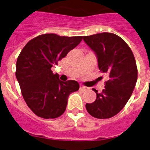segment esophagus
Returning <instances> with one entry per match:
<instances>
[{"label":"esophagus","instance_id":"esophagus-1","mask_svg":"<svg viewBox=\"0 0 150 150\" xmlns=\"http://www.w3.org/2000/svg\"><path fill=\"white\" fill-rule=\"evenodd\" d=\"M79 89L82 90V91H88V90H89V88H88V87L81 86H80V88H79Z\"/></svg>","mask_w":150,"mask_h":150}]
</instances>
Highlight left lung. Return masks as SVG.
Masks as SVG:
<instances>
[{
  "instance_id": "obj_1",
  "label": "left lung",
  "mask_w": 150,
  "mask_h": 150,
  "mask_svg": "<svg viewBox=\"0 0 150 150\" xmlns=\"http://www.w3.org/2000/svg\"><path fill=\"white\" fill-rule=\"evenodd\" d=\"M83 40L98 57L99 70L107 75L102 92L93 88L96 100L86 107L97 119H109L122 110L137 83V67L132 50L120 37L112 33L84 36Z\"/></svg>"
}]
</instances>
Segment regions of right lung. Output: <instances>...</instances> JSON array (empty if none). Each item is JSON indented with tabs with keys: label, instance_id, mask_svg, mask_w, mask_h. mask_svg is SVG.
<instances>
[{
	"label": "right lung",
	"instance_id": "obj_1",
	"mask_svg": "<svg viewBox=\"0 0 150 150\" xmlns=\"http://www.w3.org/2000/svg\"><path fill=\"white\" fill-rule=\"evenodd\" d=\"M83 40L82 36L44 34L30 40L18 56L16 76L28 107L43 119H55L66 110L67 99L79 88L74 80L62 82L51 68Z\"/></svg>",
	"mask_w": 150,
	"mask_h": 150
}]
</instances>
